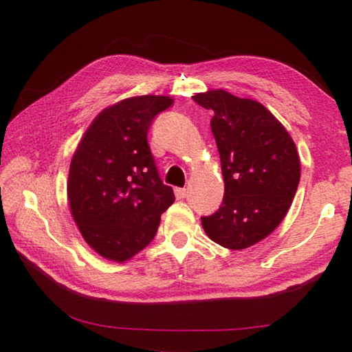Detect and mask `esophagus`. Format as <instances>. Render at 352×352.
I'll use <instances>...</instances> for the list:
<instances>
[{
	"mask_svg": "<svg viewBox=\"0 0 352 352\" xmlns=\"http://www.w3.org/2000/svg\"><path fill=\"white\" fill-rule=\"evenodd\" d=\"M188 195V190L184 189V188H175V197L178 199V200H182V199H184Z\"/></svg>",
	"mask_w": 352,
	"mask_h": 352,
	"instance_id": "obj_1",
	"label": "esophagus"
}]
</instances>
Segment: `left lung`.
I'll return each mask as SVG.
<instances>
[{"instance_id":"8db88e82","label":"left lung","mask_w":352,"mask_h":352,"mask_svg":"<svg viewBox=\"0 0 352 352\" xmlns=\"http://www.w3.org/2000/svg\"><path fill=\"white\" fill-rule=\"evenodd\" d=\"M192 99L214 113L211 130L225 183L222 205L201 217V226L219 245L248 248L270 236L289 211L301 177L296 146L258 100L225 90L195 93Z\"/></svg>"}]
</instances>
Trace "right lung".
Wrapping results in <instances>:
<instances>
[{"label":"right lung","mask_w":352,"mask_h":352,"mask_svg":"<svg viewBox=\"0 0 352 352\" xmlns=\"http://www.w3.org/2000/svg\"><path fill=\"white\" fill-rule=\"evenodd\" d=\"M169 96H133L107 107L77 144L67 182L68 205L85 242L104 259L126 262L146 248L174 204L155 168L147 130Z\"/></svg>","instance_id":"right-lung-1"}]
</instances>
